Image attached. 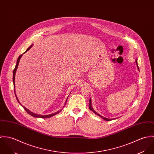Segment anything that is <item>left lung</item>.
I'll return each instance as SVG.
<instances>
[{"label":"left lung","instance_id":"8db88e82","mask_svg":"<svg viewBox=\"0 0 154 154\" xmlns=\"http://www.w3.org/2000/svg\"><path fill=\"white\" fill-rule=\"evenodd\" d=\"M135 62H136V65H137V69H138V70H139V67L137 66V60H136V61H135ZM89 109L91 110L92 111H93L95 114H97V116H98L99 117H101L102 119H103L104 120H106V121H110V120H114V119H116V118H115V119H108V118H107V117H103V116H102L101 115H100V114H98L97 112H96L95 110L93 109V108H92V104H91V99L90 98V100H89Z\"/></svg>","mask_w":154,"mask_h":154}]
</instances>
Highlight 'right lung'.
I'll list each match as a JSON object with an SVG mask.
<instances>
[{
  "mask_svg": "<svg viewBox=\"0 0 154 154\" xmlns=\"http://www.w3.org/2000/svg\"><path fill=\"white\" fill-rule=\"evenodd\" d=\"M32 46V44L29 47H28V48H27V50L23 53V54H24L25 53H26L27 51H28L31 48V47ZM22 54L21 55H20V56H19V57L18 58V59H17V65H16V66H15V69H14V72H13V83H14V92H15V96H16V98H17V101H18V102L19 103V104L22 106V107L24 109V110H25L29 114H30L31 116H32V117H36V118H49V117H52V116H54V115H56V114H57V113H59V112H60L62 109H63V108L61 109V110H59L58 111H56V112H54V113H52V114H48V115H40V114H36V113H34V112H32V111H31L30 110H28V109H27L26 107H25L23 106H22V104L20 103V101L18 100V97H17V95H16V93H15V73H16V71H17V68H18V65H19V62H20V59H21V57L22 56ZM69 97V96H68ZM68 97H67V99H66V103H65V105H66V102H67V98H68Z\"/></svg>",
  "mask_w": 154,
  "mask_h": 154,
  "instance_id": "1",
  "label": "right lung"
}]
</instances>
